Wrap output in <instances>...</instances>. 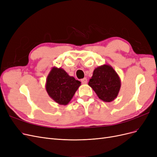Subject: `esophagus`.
Here are the masks:
<instances>
[{
    "instance_id": "obj_1",
    "label": "esophagus",
    "mask_w": 157,
    "mask_h": 157,
    "mask_svg": "<svg viewBox=\"0 0 157 157\" xmlns=\"http://www.w3.org/2000/svg\"><path fill=\"white\" fill-rule=\"evenodd\" d=\"M81 82L82 84H86L88 82V80L86 78H84L82 79H81Z\"/></svg>"
}]
</instances>
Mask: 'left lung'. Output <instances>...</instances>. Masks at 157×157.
Segmentation results:
<instances>
[{"instance_id": "obj_1", "label": "left lung", "mask_w": 157, "mask_h": 157, "mask_svg": "<svg viewBox=\"0 0 157 157\" xmlns=\"http://www.w3.org/2000/svg\"><path fill=\"white\" fill-rule=\"evenodd\" d=\"M88 85L102 101L111 102L117 97L121 81L115 69L110 65L105 64L94 69Z\"/></svg>"}]
</instances>
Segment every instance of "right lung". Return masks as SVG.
Returning a JSON list of instances; mask_svg holds the SVG:
<instances>
[{
    "mask_svg": "<svg viewBox=\"0 0 157 157\" xmlns=\"http://www.w3.org/2000/svg\"><path fill=\"white\" fill-rule=\"evenodd\" d=\"M80 82L62 68L52 67L47 77L46 90L48 96L59 105H66L73 98Z\"/></svg>",
    "mask_w": 157,
    "mask_h": 157,
    "instance_id": "add662e5",
    "label": "right lung"
}]
</instances>
